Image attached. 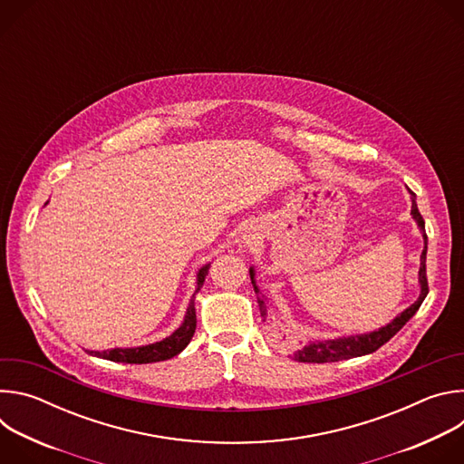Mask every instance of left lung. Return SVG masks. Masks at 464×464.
Instances as JSON below:
<instances>
[{
    "instance_id": "8db88e82",
    "label": "left lung",
    "mask_w": 464,
    "mask_h": 464,
    "mask_svg": "<svg viewBox=\"0 0 464 464\" xmlns=\"http://www.w3.org/2000/svg\"><path fill=\"white\" fill-rule=\"evenodd\" d=\"M411 215H413L415 222L419 224L422 238H424V249H422V255H420V270H419V283H420V295H419V299L411 306H408L401 315H396L391 323H387L385 326H382L378 330H372V333H369V334L343 336V338L323 340V342H310V343L303 345L299 351L294 353V360L295 362H303V363H328V362H340V360H349V358L371 354L376 349H380L383 343H387L415 315V312L420 308L422 301L428 295V279H426L428 237H426V229H424V218L419 213V208H417V202H415V194H413V204H411ZM249 277H251V285L255 288V294L258 295L256 301H258L260 314H262L264 319H266V303H264V299H262L264 295H260V290L256 286L255 268H249Z\"/></svg>"
}]
</instances>
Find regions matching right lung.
Returning <instances> with one entry per match:
<instances>
[{
  "mask_svg": "<svg viewBox=\"0 0 464 464\" xmlns=\"http://www.w3.org/2000/svg\"><path fill=\"white\" fill-rule=\"evenodd\" d=\"M209 266L211 264H206V266L200 268V272L196 274V290L188 301L183 323L179 324V328H176L174 333L156 343L150 345H143V347H131V349H110V351H88L92 356L97 358H104L110 362H119V363H154V362H163V360H170L176 354H179L188 342L194 336L196 330V308H194V299L196 294L200 292V288L204 286L206 276L209 274Z\"/></svg>",
  "mask_w": 464,
  "mask_h": 464,
  "instance_id": "add662e5",
  "label": "right lung"
}]
</instances>
